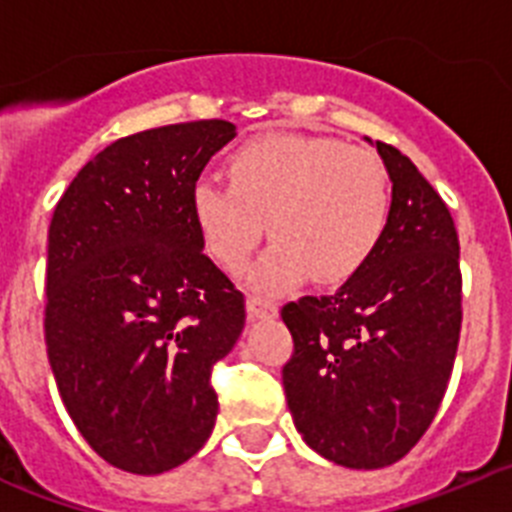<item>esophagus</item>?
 Wrapping results in <instances>:
<instances>
[{
	"label": "esophagus",
	"mask_w": 512,
	"mask_h": 512,
	"mask_svg": "<svg viewBox=\"0 0 512 512\" xmlns=\"http://www.w3.org/2000/svg\"><path fill=\"white\" fill-rule=\"evenodd\" d=\"M246 310L251 320H266L277 315V305L269 300H261V297H251V300L246 302Z\"/></svg>",
	"instance_id": "obj_1"
}]
</instances>
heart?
Returning <instances> with one entry per match:
<instances>
[{
    "label": "heart",
    "mask_w": 512,
    "mask_h": 512,
    "mask_svg": "<svg viewBox=\"0 0 512 512\" xmlns=\"http://www.w3.org/2000/svg\"><path fill=\"white\" fill-rule=\"evenodd\" d=\"M230 187L200 179L194 223L212 259L238 271L266 233L269 251L246 282L282 292L312 274L341 284L364 266L387 228L390 176L377 153L333 138L264 135L230 156Z\"/></svg>",
    "instance_id": "b5f03b06"
}]
</instances>
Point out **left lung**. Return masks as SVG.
<instances>
[{
	"label": "left lung",
	"mask_w": 512,
	"mask_h": 512,
	"mask_svg": "<svg viewBox=\"0 0 512 512\" xmlns=\"http://www.w3.org/2000/svg\"><path fill=\"white\" fill-rule=\"evenodd\" d=\"M366 143H372L364 138ZM392 182L387 228L333 295L282 307L284 395L302 441L348 469L395 464L443 400L461 330L459 235L408 156L372 143Z\"/></svg>",
	"instance_id": "obj_1"
}]
</instances>
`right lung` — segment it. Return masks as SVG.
<instances>
[{
    "instance_id": "1",
    "label": "right lung",
    "mask_w": 512,
    "mask_h": 512,
    "mask_svg": "<svg viewBox=\"0 0 512 512\" xmlns=\"http://www.w3.org/2000/svg\"><path fill=\"white\" fill-rule=\"evenodd\" d=\"M233 138V122L194 120L115 140L53 212L48 361L81 436L122 472H169L215 428L210 372L246 302L202 253L192 189Z\"/></svg>"
}]
</instances>
